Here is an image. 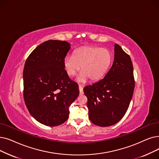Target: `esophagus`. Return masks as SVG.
<instances>
[{
    "mask_svg": "<svg viewBox=\"0 0 159 159\" xmlns=\"http://www.w3.org/2000/svg\"><path fill=\"white\" fill-rule=\"evenodd\" d=\"M79 92H80V95H82L84 93L83 92V86L82 85L79 84Z\"/></svg>",
    "mask_w": 159,
    "mask_h": 159,
    "instance_id": "1",
    "label": "esophagus"
}]
</instances>
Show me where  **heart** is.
Wrapping results in <instances>:
<instances>
[{"label":"heart","instance_id":"heart-1","mask_svg":"<svg viewBox=\"0 0 159 159\" xmlns=\"http://www.w3.org/2000/svg\"><path fill=\"white\" fill-rule=\"evenodd\" d=\"M112 55L105 48L84 46L76 49L73 56H67L63 64L67 75L73 77L79 70L82 71L79 80L83 81L88 78L96 81L105 75L112 63Z\"/></svg>","mask_w":159,"mask_h":159}]
</instances>
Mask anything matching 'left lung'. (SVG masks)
<instances>
[{"mask_svg": "<svg viewBox=\"0 0 159 159\" xmlns=\"http://www.w3.org/2000/svg\"><path fill=\"white\" fill-rule=\"evenodd\" d=\"M134 85L130 57L115 44L114 62L104 79L84 88L89 120L100 127L118 123L129 107Z\"/></svg>", "mask_w": 159, "mask_h": 159, "instance_id": "obj_1", "label": "left lung"}]
</instances>
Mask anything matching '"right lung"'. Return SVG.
Returning <instances> with one entry per match:
<instances>
[{
  "label": "right lung",
  "mask_w": 159,
  "mask_h": 159,
  "mask_svg": "<svg viewBox=\"0 0 159 159\" xmlns=\"http://www.w3.org/2000/svg\"><path fill=\"white\" fill-rule=\"evenodd\" d=\"M70 48L66 41L50 39L38 45L25 61V105L33 118L47 126L64 123L79 94L78 84L68 77L63 64Z\"/></svg>",
  "instance_id": "1"
}]
</instances>
